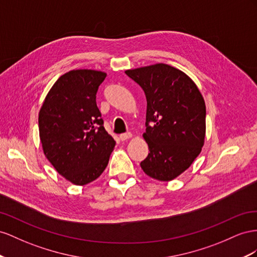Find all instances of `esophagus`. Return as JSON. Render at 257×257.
Returning <instances> with one entry per match:
<instances>
[{
    "mask_svg": "<svg viewBox=\"0 0 257 257\" xmlns=\"http://www.w3.org/2000/svg\"><path fill=\"white\" fill-rule=\"evenodd\" d=\"M131 137H133V134H131V133H126V134H121L119 136V139H120L121 141H126V140H128V139H130Z\"/></svg>",
    "mask_w": 257,
    "mask_h": 257,
    "instance_id": "34e87169",
    "label": "esophagus"
}]
</instances>
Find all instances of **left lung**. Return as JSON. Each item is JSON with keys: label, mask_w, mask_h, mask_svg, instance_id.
Wrapping results in <instances>:
<instances>
[{"label": "left lung", "mask_w": 257, "mask_h": 257, "mask_svg": "<svg viewBox=\"0 0 257 257\" xmlns=\"http://www.w3.org/2000/svg\"><path fill=\"white\" fill-rule=\"evenodd\" d=\"M126 74L143 89L150 153L141 161L149 177L168 182L188 169L199 155L206 136V104L198 87L184 72L157 63Z\"/></svg>", "instance_id": "8db88e82"}]
</instances>
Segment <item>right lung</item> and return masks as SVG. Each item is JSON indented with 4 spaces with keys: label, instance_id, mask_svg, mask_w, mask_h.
I'll use <instances>...</instances> for the list:
<instances>
[{
    "label": "right lung",
    "instance_id": "right-lung-1",
    "mask_svg": "<svg viewBox=\"0 0 257 257\" xmlns=\"http://www.w3.org/2000/svg\"><path fill=\"white\" fill-rule=\"evenodd\" d=\"M106 73L73 70L57 79L39 114L44 154L58 173L75 185L98 179L116 142L104 127L96 94Z\"/></svg>",
    "mask_w": 257,
    "mask_h": 257
}]
</instances>
